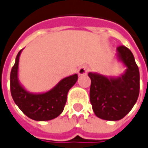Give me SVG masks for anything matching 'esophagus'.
Instances as JSON below:
<instances>
[{"instance_id": "esophagus-1", "label": "esophagus", "mask_w": 148, "mask_h": 148, "mask_svg": "<svg viewBox=\"0 0 148 148\" xmlns=\"http://www.w3.org/2000/svg\"><path fill=\"white\" fill-rule=\"evenodd\" d=\"M78 74L79 75H83V74H86L88 72V68L87 66H81L79 69H78Z\"/></svg>"}]
</instances>
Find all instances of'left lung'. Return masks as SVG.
<instances>
[{"label":"left lung","instance_id":"left-lung-1","mask_svg":"<svg viewBox=\"0 0 148 148\" xmlns=\"http://www.w3.org/2000/svg\"><path fill=\"white\" fill-rule=\"evenodd\" d=\"M118 57L127 70L121 77L108 78L89 73L90 101L96 116L108 121H118L132 109L139 95V70L133 53L124 45L117 47Z\"/></svg>","mask_w":148,"mask_h":148}]
</instances>
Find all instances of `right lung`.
I'll return each instance as SVG.
<instances>
[{"label": "right lung", "instance_id": "right-lung-1", "mask_svg": "<svg viewBox=\"0 0 148 148\" xmlns=\"http://www.w3.org/2000/svg\"><path fill=\"white\" fill-rule=\"evenodd\" d=\"M20 50L10 72L11 95L20 110L31 119L49 121L56 118L65 108L68 91L78 80V74L63 78L51 91L43 94H31L18 80Z\"/></svg>", "mask_w": 148, "mask_h": 148}]
</instances>
